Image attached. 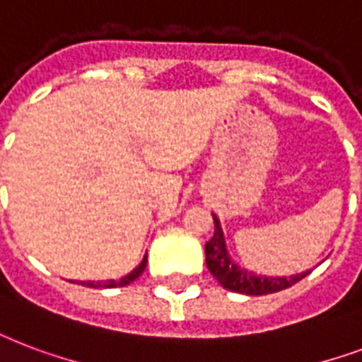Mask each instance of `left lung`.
I'll return each instance as SVG.
<instances>
[{"label": "left lung", "instance_id": "1", "mask_svg": "<svg viewBox=\"0 0 362 362\" xmlns=\"http://www.w3.org/2000/svg\"><path fill=\"white\" fill-rule=\"evenodd\" d=\"M212 218H214V235L205 245L206 267L214 275V279L228 291L247 294V296H264V294L285 291L311 273L310 269V272L296 273L291 277H267V275H256L255 272L239 267L235 262L231 260L230 252H228L220 220H218L216 214H212Z\"/></svg>", "mask_w": 362, "mask_h": 362}]
</instances>
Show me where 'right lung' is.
<instances>
[{"mask_svg": "<svg viewBox=\"0 0 362 362\" xmlns=\"http://www.w3.org/2000/svg\"><path fill=\"white\" fill-rule=\"evenodd\" d=\"M146 264H148V255H144L142 262L138 264L131 273H127L125 277H121L119 281L115 279H110V281H79V285L83 286H89V288H115V286H125V285H131L132 281L138 279L146 269Z\"/></svg>", "mask_w": 362, "mask_h": 362, "instance_id": "obj_1", "label": "right lung"}]
</instances>
